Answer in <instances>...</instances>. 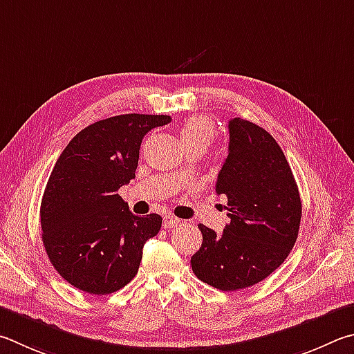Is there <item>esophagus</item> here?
Wrapping results in <instances>:
<instances>
[{
	"instance_id": "esophagus-1",
	"label": "esophagus",
	"mask_w": 354,
	"mask_h": 354,
	"mask_svg": "<svg viewBox=\"0 0 354 354\" xmlns=\"http://www.w3.org/2000/svg\"><path fill=\"white\" fill-rule=\"evenodd\" d=\"M179 224V218L171 216V215H165L164 216V229H171Z\"/></svg>"
}]
</instances>
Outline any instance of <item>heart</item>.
Wrapping results in <instances>:
<instances>
[{"label":"heart","mask_w":354,"mask_h":354,"mask_svg":"<svg viewBox=\"0 0 354 354\" xmlns=\"http://www.w3.org/2000/svg\"><path fill=\"white\" fill-rule=\"evenodd\" d=\"M181 140L184 147L194 145V144H207L210 145L212 140L215 138V125L207 118L203 115H195L185 120L181 130Z\"/></svg>","instance_id":"obj_1"}]
</instances>
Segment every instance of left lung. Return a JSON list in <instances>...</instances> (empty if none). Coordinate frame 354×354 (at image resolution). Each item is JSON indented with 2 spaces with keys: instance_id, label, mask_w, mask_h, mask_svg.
Masks as SVG:
<instances>
[{
  "instance_id": "left-lung-1",
  "label": "left lung",
  "mask_w": 354,
  "mask_h": 354,
  "mask_svg": "<svg viewBox=\"0 0 354 354\" xmlns=\"http://www.w3.org/2000/svg\"><path fill=\"white\" fill-rule=\"evenodd\" d=\"M216 194L230 223L221 235L198 224L203 244L190 259L196 277L221 291L265 280L294 248L301 201L280 145L265 128L229 120V155L216 179Z\"/></svg>"
}]
</instances>
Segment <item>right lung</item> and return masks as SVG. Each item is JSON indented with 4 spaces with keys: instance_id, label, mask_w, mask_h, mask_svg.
<instances>
[{
    "instance_id": "obj_1",
    "label": "right lung",
    "mask_w": 354,
    "mask_h": 354,
    "mask_svg": "<svg viewBox=\"0 0 354 354\" xmlns=\"http://www.w3.org/2000/svg\"><path fill=\"white\" fill-rule=\"evenodd\" d=\"M170 120L120 114L94 122L57 159L41 199V240L55 271L80 291L111 294L138 274L162 218L133 215L118 190L136 176L145 134Z\"/></svg>"
}]
</instances>
